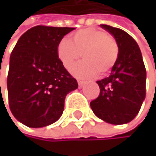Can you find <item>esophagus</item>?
<instances>
[{
  "instance_id": "1",
  "label": "esophagus",
  "mask_w": 156,
  "mask_h": 156,
  "mask_svg": "<svg viewBox=\"0 0 156 156\" xmlns=\"http://www.w3.org/2000/svg\"><path fill=\"white\" fill-rule=\"evenodd\" d=\"M77 83H79V87L80 88H82L83 85H84V82L82 80H77Z\"/></svg>"
}]
</instances>
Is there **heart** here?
Masks as SVG:
<instances>
[{
    "instance_id": "heart-1",
    "label": "heart",
    "mask_w": 156,
    "mask_h": 156,
    "mask_svg": "<svg viewBox=\"0 0 156 156\" xmlns=\"http://www.w3.org/2000/svg\"><path fill=\"white\" fill-rule=\"evenodd\" d=\"M57 54L66 69H70L82 55L85 60L76 64L72 73L77 77L88 79L98 72H109L118 60L119 48L116 40L104 31L85 28L73 34L71 40L62 39Z\"/></svg>"
}]
</instances>
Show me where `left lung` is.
Listing matches in <instances>:
<instances>
[{
    "instance_id": "8db88e82",
    "label": "left lung",
    "mask_w": 156,
    "mask_h": 156,
    "mask_svg": "<svg viewBox=\"0 0 156 156\" xmlns=\"http://www.w3.org/2000/svg\"><path fill=\"white\" fill-rule=\"evenodd\" d=\"M116 40L118 60L109 76L97 81L100 94L90 105L94 114L111 124L131 122L139 113L146 95V69L139 45L126 32L102 24Z\"/></svg>"
}]
</instances>
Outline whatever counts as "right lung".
Here are the masks:
<instances>
[{
	"mask_svg": "<svg viewBox=\"0 0 156 156\" xmlns=\"http://www.w3.org/2000/svg\"><path fill=\"white\" fill-rule=\"evenodd\" d=\"M75 28L35 26L24 33L11 53L7 90L14 117L32 128L60 119L76 80L57 54L60 41Z\"/></svg>",
	"mask_w": 156,
	"mask_h": 156,
	"instance_id": "1",
	"label": "right lung"
}]
</instances>
